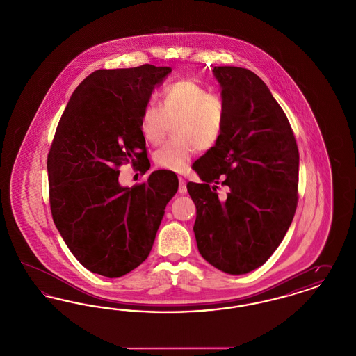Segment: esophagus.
<instances>
[{
	"mask_svg": "<svg viewBox=\"0 0 356 356\" xmlns=\"http://www.w3.org/2000/svg\"><path fill=\"white\" fill-rule=\"evenodd\" d=\"M179 183H180V186H179V192H180V195H186V181L184 180V177H181V176H179Z\"/></svg>",
	"mask_w": 356,
	"mask_h": 356,
	"instance_id": "esophagus-1",
	"label": "esophagus"
}]
</instances>
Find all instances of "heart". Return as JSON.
<instances>
[{"label":"heart","mask_w":356,"mask_h":356,"mask_svg":"<svg viewBox=\"0 0 356 356\" xmlns=\"http://www.w3.org/2000/svg\"><path fill=\"white\" fill-rule=\"evenodd\" d=\"M225 124V104L193 80H177L164 88L160 106L147 104L138 128L151 145H160L173 125V138L153 154L157 167L183 172L197 149L208 151L220 140Z\"/></svg>","instance_id":"1"}]
</instances>
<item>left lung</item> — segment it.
<instances>
[{"mask_svg":"<svg viewBox=\"0 0 356 356\" xmlns=\"http://www.w3.org/2000/svg\"><path fill=\"white\" fill-rule=\"evenodd\" d=\"M225 104L219 143L193 164L199 252L218 270L243 275L263 266L286 236L299 193V149L282 106L254 72L215 67ZM219 185L228 186L221 200Z\"/></svg>","mask_w":356,"mask_h":356,"instance_id":"1","label":"left lung"}]
</instances>
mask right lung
Segmentation results:
<instances>
[{
  "mask_svg": "<svg viewBox=\"0 0 356 356\" xmlns=\"http://www.w3.org/2000/svg\"><path fill=\"white\" fill-rule=\"evenodd\" d=\"M168 67L99 69L73 92L48 153L53 221L86 270L120 277L151 252L165 205L179 188L170 170H154L122 188L119 168L149 170L138 120Z\"/></svg>",
  "mask_w": 356,
  "mask_h": 356,
  "instance_id": "right-lung-1",
  "label": "right lung"
}]
</instances>
